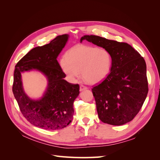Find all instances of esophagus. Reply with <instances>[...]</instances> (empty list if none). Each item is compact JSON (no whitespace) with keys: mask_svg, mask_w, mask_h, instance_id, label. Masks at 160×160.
<instances>
[{"mask_svg":"<svg viewBox=\"0 0 160 160\" xmlns=\"http://www.w3.org/2000/svg\"><path fill=\"white\" fill-rule=\"evenodd\" d=\"M86 89H88V88H87V87H85L84 85H81L80 86V91H83L86 90Z\"/></svg>","mask_w":160,"mask_h":160,"instance_id":"1","label":"esophagus"}]
</instances>
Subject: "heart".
I'll return each mask as SVG.
<instances>
[{
	"instance_id": "obj_1",
	"label": "heart",
	"mask_w": 160,
	"mask_h": 160,
	"mask_svg": "<svg viewBox=\"0 0 160 160\" xmlns=\"http://www.w3.org/2000/svg\"><path fill=\"white\" fill-rule=\"evenodd\" d=\"M60 65L65 74L71 81L79 78L89 84H96L104 80L110 73L112 57L105 49L78 44L62 57Z\"/></svg>"
}]
</instances>
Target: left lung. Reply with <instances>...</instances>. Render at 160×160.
<instances>
[{
  "mask_svg": "<svg viewBox=\"0 0 160 160\" xmlns=\"http://www.w3.org/2000/svg\"><path fill=\"white\" fill-rule=\"evenodd\" d=\"M83 40L108 50L112 57L110 73L92 89L99 118L113 125L131 122L141 109L148 95L146 61L126 42L95 35H84L81 42Z\"/></svg>",
  "mask_w": 160,
  "mask_h": 160,
  "instance_id": "1",
  "label": "left lung"
}]
</instances>
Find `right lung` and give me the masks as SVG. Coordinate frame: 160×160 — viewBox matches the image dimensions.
I'll use <instances>...</instances> for the list:
<instances>
[{
	"instance_id": "obj_1",
	"label": "right lung",
	"mask_w": 160,
	"mask_h": 160,
	"mask_svg": "<svg viewBox=\"0 0 160 160\" xmlns=\"http://www.w3.org/2000/svg\"><path fill=\"white\" fill-rule=\"evenodd\" d=\"M69 35L57 36L50 43L31 49L19 61L14 72L12 92L19 108L27 121L48 130L67 127L74 114L73 102L79 94V85L71 84L57 59L68 41ZM36 70L48 81L44 93L38 99L31 98L23 88L21 74Z\"/></svg>"
}]
</instances>
